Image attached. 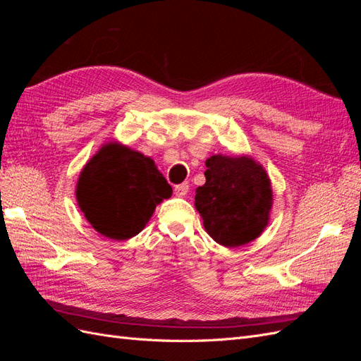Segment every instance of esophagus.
<instances>
[{
    "instance_id": "obj_1",
    "label": "esophagus",
    "mask_w": 361,
    "mask_h": 361,
    "mask_svg": "<svg viewBox=\"0 0 361 361\" xmlns=\"http://www.w3.org/2000/svg\"><path fill=\"white\" fill-rule=\"evenodd\" d=\"M188 190H190V185L187 182L179 183L174 187V192H176V195H179V197H183V195L188 192Z\"/></svg>"
}]
</instances>
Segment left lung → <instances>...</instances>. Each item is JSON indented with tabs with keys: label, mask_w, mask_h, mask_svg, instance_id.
<instances>
[{
	"label": "left lung",
	"mask_w": 361,
	"mask_h": 361,
	"mask_svg": "<svg viewBox=\"0 0 361 361\" xmlns=\"http://www.w3.org/2000/svg\"><path fill=\"white\" fill-rule=\"evenodd\" d=\"M206 167V182L195 190L206 232L224 247L253 241L267 227L272 204L267 171L248 157L214 155Z\"/></svg>",
	"instance_id": "obj_1"
}]
</instances>
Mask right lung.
Segmentation results:
<instances>
[{
    "mask_svg": "<svg viewBox=\"0 0 361 361\" xmlns=\"http://www.w3.org/2000/svg\"><path fill=\"white\" fill-rule=\"evenodd\" d=\"M173 190L150 158L122 145H105L85 164L76 200L96 232L117 239L138 235Z\"/></svg>",
    "mask_w": 361,
    "mask_h": 361,
    "instance_id": "add662e5",
    "label": "right lung"
}]
</instances>
